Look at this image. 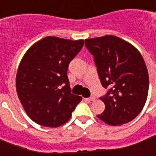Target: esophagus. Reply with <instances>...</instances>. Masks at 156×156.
<instances>
[{
  "instance_id": "1",
  "label": "esophagus",
  "mask_w": 156,
  "mask_h": 156,
  "mask_svg": "<svg viewBox=\"0 0 156 156\" xmlns=\"http://www.w3.org/2000/svg\"><path fill=\"white\" fill-rule=\"evenodd\" d=\"M95 99H96V97L95 96H92L89 98V100L90 101H95Z\"/></svg>"
}]
</instances>
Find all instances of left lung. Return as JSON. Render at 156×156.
<instances>
[{
	"label": "left lung",
	"mask_w": 156,
	"mask_h": 156,
	"mask_svg": "<svg viewBox=\"0 0 156 156\" xmlns=\"http://www.w3.org/2000/svg\"><path fill=\"white\" fill-rule=\"evenodd\" d=\"M93 55L102 86L110 88L100 99L105 109L97 116L110 126L133 121L145 105L149 74L141 53L132 44L115 35L85 40Z\"/></svg>",
	"instance_id": "8db88e82"
}]
</instances>
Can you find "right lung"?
Returning a JSON list of instances; mask_svg holds the SVG:
<instances>
[{
	"label": "right lung",
	"mask_w": 156,
	"mask_h": 156,
	"mask_svg": "<svg viewBox=\"0 0 156 156\" xmlns=\"http://www.w3.org/2000/svg\"><path fill=\"white\" fill-rule=\"evenodd\" d=\"M84 41L47 36L31 46L19 64L17 93L32 121L43 126L66 123L82 98L70 92L69 64Z\"/></svg>",
	"instance_id": "obj_1"
}]
</instances>
